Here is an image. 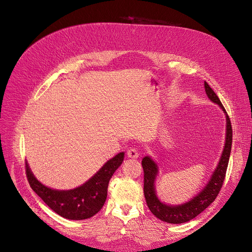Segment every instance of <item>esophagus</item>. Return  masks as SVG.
Returning a JSON list of instances; mask_svg holds the SVG:
<instances>
[{
  "instance_id": "34e87169",
  "label": "esophagus",
  "mask_w": 252,
  "mask_h": 252,
  "mask_svg": "<svg viewBox=\"0 0 252 252\" xmlns=\"http://www.w3.org/2000/svg\"><path fill=\"white\" fill-rule=\"evenodd\" d=\"M126 156H127L128 158H131V159H137V158L139 157V153H138L137 149L131 148V149H128V150H127Z\"/></svg>"
}]
</instances>
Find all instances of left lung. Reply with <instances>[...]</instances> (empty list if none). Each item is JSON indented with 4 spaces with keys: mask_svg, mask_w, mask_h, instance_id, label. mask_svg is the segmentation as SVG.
<instances>
[{
    "mask_svg": "<svg viewBox=\"0 0 252 252\" xmlns=\"http://www.w3.org/2000/svg\"><path fill=\"white\" fill-rule=\"evenodd\" d=\"M204 89L207 97L214 103L218 104L222 109L223 113L226 114V143H224L223 150L220 158L219 164L211 176L209 182L206 186L195 195L192 199L188 202L180 205H168L161 202L156 195L155 190V180L158 174V166L153 161L150 156H145L142 159V166L144 169V195L146 199L147 205L151 213L157 218L168 223H183L189 221L196 218L198 215L207 208L211 203L215 201L217 196L219 195L220 188L222 187V183L226 177V171L228 168L229 158L232 148V138L233 130L230 118L226 109L217 96L214 90L211 89L206 82H204Z\"/></svg>",
    "mask_w": 252,
    "mask_h": 252,
    "instance_id": "8db88e82",
    "label": "left lung"
}]
</instances>
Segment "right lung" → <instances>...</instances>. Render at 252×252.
Masks as SVG:
<instances>
[{
    "label": "right lung",
    "mask_w": 252,
    "mask_h": 252,
    "mask_svg": "<svg viewBox=\"0 0 252 252\" xmlns=\"http://www.w3.org/2000/svg\"><path fill=\"white\" fill-rule=\"evenodd\" d=\"M124 158V152L118 153L89 181L72 190H55L45 186L33 176L28 161L25 170L32 189L52 210L64 219L81 220L92 218L101 210L107 198L109 181Z\"/></svg>",
    "instance_id": "add662e5"
}]
</instances>
